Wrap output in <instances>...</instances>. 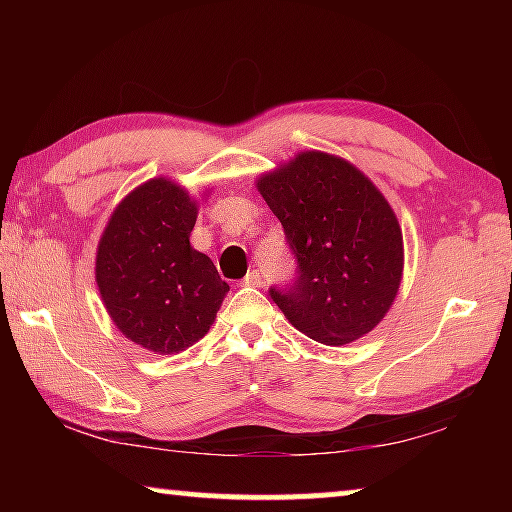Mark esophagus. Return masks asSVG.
Returning <instances> with one entry per match:
<instances>
[{
  "mask_svg": "<svg viewBox=\"0 0 512 512\" xmlns=\"http://www.w3.org/2000/svg\"><path fill=\"white\" fill-rule=\"evenodd\" d=\"M244 287H259V284H262V273L259 271H250L246 277H244Z\"/></svg>",
  "mask_w": 512,
  "mask_h": 512,
  "instance_id": "obj_1",
  "label": "esophagus"
}]
</instances>
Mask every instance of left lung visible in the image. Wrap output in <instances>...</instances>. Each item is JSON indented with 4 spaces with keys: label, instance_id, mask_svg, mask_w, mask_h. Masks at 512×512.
<instances>
[{
    "label": "left lung",
    "instance_id": "obj_1",
    "mask_svg": "<svg viewBox=\"0 0 512 512\" xmlns=\"http://www.w3.org/2000/svg\"><path fill=\"white\" fill-rule=\"evenodd\" d=\"M296 257V280L271 287L309 339L345 345L391 309L402 282V228L379 189L348 160L305 151L257 180Z\"/></svg>",
    "mask_w": 512,
    "mask_h": 512
}]
</instances>
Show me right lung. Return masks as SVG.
Segmentation results:
<instances>
[{"label": "right lung", "mask_w": 512, "mask_h": 512, "mask_svg": "<svg viewBox=\"0 0 512 512\" xmlns=\"http://www.w3.org/2000/svg\"><path fill=\"white\" fill-rule=\"evenodd\" d=\"M198 205L169 178L121 201L97 248V287L112 323L153 354L183 352L214 323L228 282L189 244Z\"/></svg>", "instance_id": "obj_1"}]
</instances>
